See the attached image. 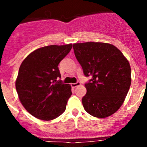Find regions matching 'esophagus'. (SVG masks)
<instances>
[{"mask_svg":"<svg viewBox=\"0 0 147 147\" xmlns=\"http://www.w3.org/2000/svg\"><path fill=\"white\" fill-rule=\"evenodd\" d=\"M71 87H72V88H76V87L80 85V82H76V83H71Z\"/></svg>","mask_w":147,"mask_h":147,"instance_id":"1","label":"esophagus"}]
</instances>
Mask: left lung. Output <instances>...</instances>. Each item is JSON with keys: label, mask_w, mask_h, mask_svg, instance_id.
<instances>
[{"label": "left lung", "mask_w": 147, "mask_h": 147, "mask_svg": "<svg viewBox=\"0 0 147 147\" xmlns=\"http://www.w3.org/2000/svg\"><path fill=\"white\" fill-rule=\"evenodd\" d=\"M73 48L84 75L92 76L85 84L83 107L94 117L113 115L122 105L130 87L129 62L111 44L88 42L75 43Z\"/></svg>", "instance_id": "obj_1"}]
</instances>
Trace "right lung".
Segmentation results:
<instances>
[{"label":"right lung","instance_id":"right-lung-1","mask_svg":"<svg viewBox=\"0 0 147 147\" xmlns=\"http://www.w3.org/2000/svg\"><path fill=\"white\" fill-rule=\"evenodd\" d=\"M72 49V44L48 45L27 56L19 68L15 86L20 102L33 116L44 121L65 112L71 87L62 80L58 65Z\"/></svg>","mask_w":147,"mask_h":147}]
</instances>
